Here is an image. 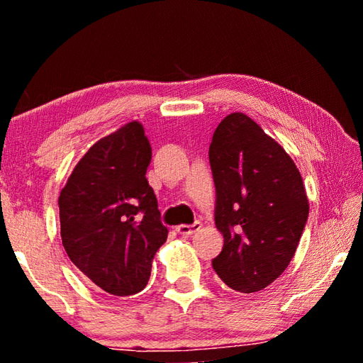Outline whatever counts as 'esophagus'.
Wrapping results in <instances>:
<instances>
[{
  "label": "esophagus",
  "instance_id": "1",
  "mask_svg": "<svg viewBox=\"0 0 363 363\" xmlns=\"http://www.w3.org/2000/svg\"><path fill=\"white\" fill-rule=\"evenodd\" d=\"M201 224L200 223H194L190 225H186V224H181L176 227V232L181 233V235H192V233H195L196 230H200Z\"/></svg>",
  "mask_w": 363,
  "mask_h": 363
}]
</instances>
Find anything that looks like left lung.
<instances>
[{
	"mask_svg": "<svg viewBox=\"0 0 363 363\" xmlns=\"http://www.w3.org/2000/svg\"><path fill=\"white\" fill-rule=\"evenodd\" d=\"M218 230L224 247L213 269L232 290L269 286L293 259L309 201L299 169L277 140L248 115H227L213 134Z\"/></svg>",
	"mask_w": 363,
	"mask_h": 363,
	"instance_id": "8db88e82",
	"label": "left lung"
}]
</instances>
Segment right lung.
<instances>
[{
  "instance_id": "add662e5",
  "label": "right lung",
  "mask_w": 363,
  "mask_h": 363,
  "mask_svg": "<svg viewBox=\"0 0 363 363\" xmlns=\"http://www.w3.org/2000/svg\"><path fill=\"white\" fill-rule=\"evenodd\" d=\"M150 160L144 126L130 121L84 153L59 195L67 255L96 288L115 296L144 290L168 237L145 177Z\"/></svg>"
}]
</instances>
